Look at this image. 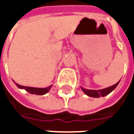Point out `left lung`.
<instances>
[{
    "label": "left lung",
    "instance_id": "8db88e82",
    "mask_svg": "<svg viewBox=\"0 0 134 134\" xmlns=\"http://www.w3.org/2000/svg\"><path fill=\"white\" fill-rule=\"evenodd\" d=\"M119 83V81L116 83V84L113 85V86H110L109 87H107L105 89H102V90H87V89H85L83 87H81L82 91L84 92L87 96H90V97H93V98H100V97H104V96L108 95L110 93H111L113 90L115 89V87H117V85Z\"/></svg>",
    "mask_w": 134,
    "mask_h": 134
}]
</instances>
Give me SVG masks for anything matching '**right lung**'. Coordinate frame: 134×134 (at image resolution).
Segmentation results:
<instances>
[{
    "instance_id": "add662e5",
    "label": "right lung",
    "mask_w": 134,
    "mask_h": 134,
    "mask_svg": "<svg viewBox=\"0 0 134 134\" xmlns=\"http://www.w3.org/2000/svg\"><path fill=\"white\" fill-rule=\"evenodd\" d=\"M15 84L16 85V86L21 88V89H24L25 90H26L28 93H31V94H35V95H39V96H42L44 95L47 93L49 92V90L51 89V87H52V85H50L49 87H46V88H37V87H26V86H22L20 85L17 84L15 82Z\"/></svg>"
}]
</instances>
